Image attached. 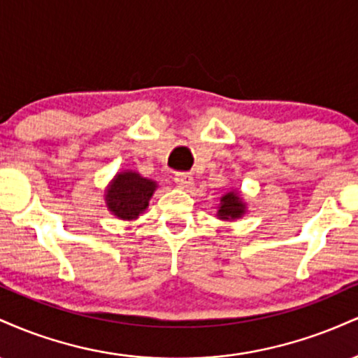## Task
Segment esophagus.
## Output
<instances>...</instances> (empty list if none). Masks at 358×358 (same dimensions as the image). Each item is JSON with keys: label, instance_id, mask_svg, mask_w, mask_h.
Returning <instances> with one entry per match:
<instances>
[{"label": "esophagus", "instance_id": "obj_1", "mask_svg": "<svg viewBox=\"0 0 358 358\" xmlns=\"http://www.w3.org/2000/svg\"><path fill=\"white\" fill-rule=\"evenodd\" d=\"M175 183L178 185L180 188H190L193 185V176L190 173H185V171H182V173H176Z\"/></svg>", "mask_w": 358, "mask_h": 358}]
</instances>
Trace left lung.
<instances>
[{"label": "left lung", "instance_id": "left-lung-1", "mask_svg": "<svg viewBox=\"0 0 358 358\" xmlns=\"http://www.w3.org/2000/svg\"><path fill=\"white\" fill-rule=\"evenodd\" d=\"M244 213H245V203L242 202L239 193L229 192L222 196L219 210H217V217H219V219L236 220V219H241Z\"/></svg>", "mask_w": 358, "mask_h": 358}]
</instances>
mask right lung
Listing matches in <instances>:
<instances>
[{
	"mask_svg": "<svg viewBox=\"0 0 358 358\" xmlns=\"http://www.w3.org/2000/svg\"><path fill=\"white\" fill-rule=\"evenodd\" d=\"M155 190L156 182L153 180H148L136 171H121L106 190V205L117 219L134 220L146 210Z\"/></svg>",
	"mask_w": 358,
	"mask_h": 358,
	"instance_id": "obj_1",
	"label": "right lung"
}]
</instances>
